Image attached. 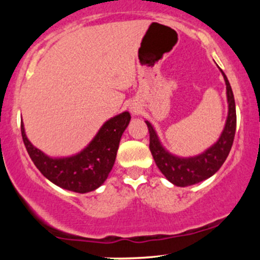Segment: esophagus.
Returning a JSON list of instances; mask_svg holds the SVG:
<instances>
[{
  "mask_svg": "<svg viewBox=\"0 0 260 260\" xmlns=\"http://www.w3.org/2000/svg\"><path fill=\"white\" fill-rule=\"evenodd\" d=\"M132 112H133V113H137V110L133 109V107H132Z\"/></svg>",
  "mask_w": 260,
  "mask_h": 260,
  "instance_id": "obj_1",
  "label": "esophagus"
}]
</instances>
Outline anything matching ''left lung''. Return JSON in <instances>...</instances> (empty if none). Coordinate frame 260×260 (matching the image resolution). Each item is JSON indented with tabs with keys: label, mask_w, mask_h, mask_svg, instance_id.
I'll return each mask as SVG.
<instances>
[{
	"label": "left lung",
	"mask_w": 260,
	"mask_h": 260,
	"mask_svg": "<svg viewBox=\"0 0 260 260\" xmlns=\"http://www.w3.org/2000/svg\"><path fill=\"white\" fill-rule=\"evenodd\" d=\"M221 73L226 83V90H228L229 116L225 129L220 139L207 151L198 156L188 157V159L174 156L161 147L151 124L145 121L149 129V149L153 155L155 164L162 172V175L175 186L186 187L207 180L221 168L231 150L236 132V105L234 92H232L228 77L222 71Z\"/></svg>",
	"instance_id": "left-lung-1"
}]
</instances>
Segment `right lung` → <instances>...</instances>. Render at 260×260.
Listing matches in <instances>:
<instances>
[{"label": "right lung", "mask_w": 260, "mask_h": 260, "mask_svg": "<svg viewBox=\"0 0 260 260\" xmlns=\"http://www.w3.org/2000/svg\"><path fill=\"white\" fill-rule=\"evenodd\" d=\"M129 120V112L115 116L100 128L84 150L63 159H51L35 148L26 138L23 122L20 131L29 156L47 180L64 189L86 193L96 189L105 182L115 164L122 133Z\"/></svg>", "instance_id": "add662e5"}]
</instances>
